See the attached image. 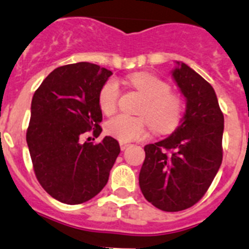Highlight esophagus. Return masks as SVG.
<instances>
[{"mask_svg":"<svg viewBox=\"0 0 249 249\" xmlns=\"http://www.w3.org/2000/svg\"><path fill=\"white\" fill-rule=\"evenodd\" d=\"M129 146H130V144L126 143V142H120V148H122V151L126 149Z\"/></svg>","mask_w":249,"mask_h":249,"instance_id":"34e87169","label":"esophagus"}]
</instances>
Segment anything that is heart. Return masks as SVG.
<instances>
[{"instance_id": "obj_1", "label": "heart", "mask_w": 249, "mask_h": 249, "mask_svg": "<svg viewBox=\"0 0 249 249\" xmlns=\"http://www.w3.org/2000/svg\"><path fill=\"white\" fill-rule=\"evenodd\" d=\"M127 84L143 97L137 113L143 117L119 114L106 123V131L122 142L141 140L147 134V122L158 134L170 132L178 126L183 112V101L171 92L170 85L158 76L148 73H135L127 78ZM120 90L114 80H108L98 93V105L105 114L117 110Z\"/></svg>"}]
</instances>
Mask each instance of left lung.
<instances>
[{"label": "left lung", "mask_w": 249, "mask_h": 249, "mask_svg": "<svg viewBox=\"0 0 249 249\" xmlns=\"http://www.w3.org/2000/svg\"><path fill=\"white\" fill-rule=\"evenodd\" d=\"M173 78L186 98V113L170 136L144 146L139 178L144 198L164 212L196 204L223 160L224 114L214 89L185 63L178 62Z\"/></svg>", "instance_id": "8db88e82"}]
</instances>
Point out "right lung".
Returning <instances> with one entry per match:
<instances>
[{
  "label": "right lung",
  "instance_id": "add662e5",
  "mask_svg": "<svg viewBox=\"0 0 249 249\" xmlns=\"http://www.w3.org/2000/svg\"><path fill=\"white\" fill-rule=\"evenodd\" d=\"M112 71L80 62L54 69L34 93L26 142L40 185L66 204H80L100 194L120 153L115 139L100 136L98 93ZM95 140V139H93Z\"/></svg>",
  "mask_w": 249,
  "mask_h": 249
}]
</instances>
